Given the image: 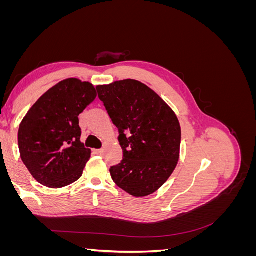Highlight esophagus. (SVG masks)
I'll list each match as a JSON object with an SVG mask.
<instances>
[{
  "mask_svg": "<svg viewBox=\"0 0 256 256\" xmlns=\"http://www.w3.org/2000/svg\"><path fill=\"white\" fill-rule=\"evenodd\" d=\"M102 152H104V150H102V148H100V150H94V152H95L96 154H102Z\"/></svg>",
  "mask_w": 256,
  "mask_h": 256,
  "instance_id": "esophagus-1",
  "label": "esophagus"
}]
</instances>
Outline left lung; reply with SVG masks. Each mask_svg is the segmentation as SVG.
<instances>
[{
  "instance_id": "8db88e82",
  "label": "left lung",
  "mask_w": 256,
  "mask_h": 256,
  "mask_svg": "<svg viewBox=\"0 0 256 256\" xmlns=\"http://www.w3.org/2000/svg\"><path fill=\"white\" fill-rule=\"evenodd\" d=\"M114 125L124 157L111 166L113 182L134 196L156 192L175 170L182 141V129L174 111L158 94L136 80L98 85Z\"/></svg>"
}]
</instances>
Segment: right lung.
<instances>
[{"label": "right lung", "mask_w": 256, "mask_h": 256, "mask_svg": "<svg viewBox=\"0 0 256 256\" xmlns=\"http://www.w3.org/2000/svg\"><path fill=\"white\" fill-rule=\"evenodd\" d=\"M96 96L90 82L66 79L46 92L22 120L20 156L40 184L56 189L82 176L90 150L80 141L79 115Z\"/></svg>", "instance_id": "add662e5"}]
</instances>
